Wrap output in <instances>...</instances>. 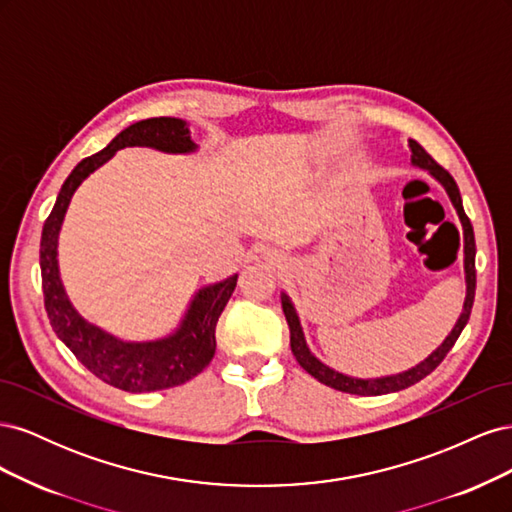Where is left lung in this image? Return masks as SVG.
<instances>
[{
  "instance_id": "8db88e82",
  "label": "left lung",
  "mask_w": 512,
  "mask_h": 512,
  "mask_svg": "<svg viewBox=\"0 0 512 512\" xmlns=\"http://www.w3.org/2000/svg\"><path fill=\"white\" fill-rule=\"evenodd\" d=\"M410 149H412V164L429 170V173L444 185L448 198H451L453 207L457 209V215H459L461 226H463V241H466V243H463V256H466V258H463V269H466V290H468L466 292V303H463V312H461V316L455 324V329L451 331V335H448L444 339V344L436 352H431L421 365H416V367L404 371V374H397V376L361 380V378H350V376L339 374V371L320 363L316 356L309 352V348L305 344V337H303V329L299 324V316H297V312H294L290 299L286 297V294H282V309H284V316H286L288 329H290V348H292L294 359L299 361V365L307 371L309 376H314L318 382L331 386V389H335V391L367 397V395H384V393H395V391H401V389H408V386H412L418 380H423L425 376H429L431 371L444 361V356L448 354V350L455 346V342L459 339L463 327H466L468 320H470V314H472L474 292H476V267H474L476 243H474V230H472L470 218L466 215V211H463V205H461L459 188H457L455 179L448 175V170H444L416 141H410Z\"/></svg>"
}]
</instances>
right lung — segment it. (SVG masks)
<instances>
[{
	"mask_svg": "<svg viewBox=\"0 0 512 512\" xmlns=\"http://www.w3.org/2000/svg\"><path fill=\"white\" fill-rule=\"evenodd\" d=\"M153 147L168 153H188L196 145L190 138L185 121L175 117H153L132 123L119 132L111 145L89 156L74 166L70 177L64 181L55 200V207L42 228L40 241V271L44 309L51 320V327L72 354L91 374L104 380L115 389L128 393H151L179 386L192 380L203 371L215 354V324H218L224 307L235 292L237 275L228 280L200 290L181 327L170 337L158 342L130 344L104 333L94 324L85 322L70 305L64 286L59 282L57 269V237L61 222L74 190L79 188L89 173L115 156L123 147Z\"/></svg>",
	"mask_w": 512,
	"mask_h": 512,
	"instance_id": "obj_1",
	"label": "right lung"
}]
</instances>
